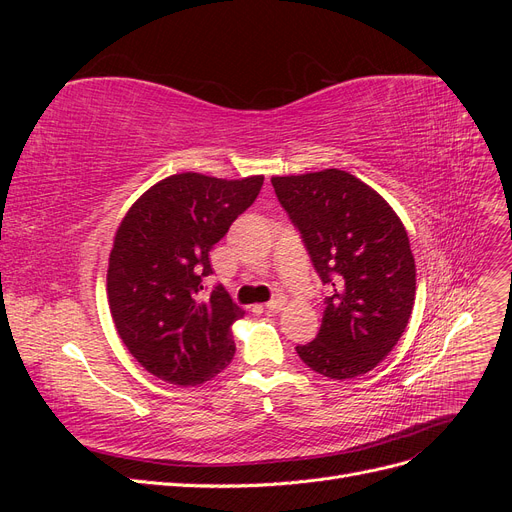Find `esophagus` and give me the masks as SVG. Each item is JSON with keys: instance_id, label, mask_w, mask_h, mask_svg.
Returning a JSON list of instances; mask_svg holds the SVG:
<instances>
[{"instance_id": "obj_1", "label": "esophagus", "mask_w": 512, "mask_h": 512, "mask_svg": "<svg viewBox=\"0 0 512 512\" xmlns=\"http://www.w3.org/2000/svg\"><path fill=\"white\" fill-rule=\"evenodd\" d=\"M284 303H286V299L282 297V294H277V297H273L265 307H267V312H280Z\"/></svg>"}]
</instances>
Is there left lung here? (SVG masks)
<instances>
[{
  "label": "left lung",
  "mask_w": 512,
  "mask_h": 512,
  "mask_svg": "<svg viewBox=\"0 0 512 512\" xmlns=\"http://www.w3.org/2000/svg\"><path fill=\"white\" fill-rule=\"evenodd\" d=\"M271 183L331 290L316 339L297 346V354L327 378L367 374L399 342L412 314L416 267L404 224L376 190L346 170Z\"/></svg>",
  "instance_id": "8db88e82"
}]
</instances>
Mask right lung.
I'll list each match as a JSON object with an SVG mask.
<instances>
[{"instance_id": "1", "label": "right lung", "mask_w": 512, "mask_h": 512, "mask_svg": "<svg viewBox=\"0 0 512 512\" xmlns=\"http://www.w3.org/2000/svg\"><path fill=\"white\" fill-rule=\"evenodd\" d=\"M265 177L237 181L170 175L119 224L108 258V305L121 342L156 378L196 386L235 356L232 324L243 309L224 286L211 292L209 252L260 194Z\"/></svg>"}]
</instances>
